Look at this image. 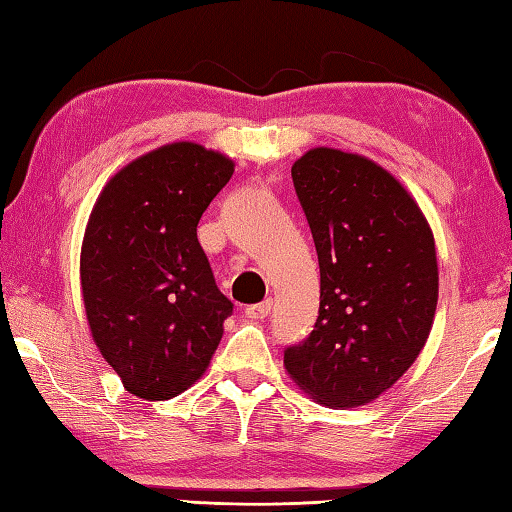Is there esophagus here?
Instances as JSON below:
<instances>
[{
  "label": "esophagus",
  "mask_w": 512,
  "mask_h": 512,
  "mask_svg": "<svg viewBox=\"0 0 512 512\" xmlns=\"http://www.w3.org/2000/svg\"><path fill=\"white\" fill-rule=\"evenodd\" d=\"M270 310H273V302H270V299H264V302L248 306L246 308V315L250 319H266L270 315Z\"/></svg>",
  "instance_id": "esophagus-1"
}]
</instances>
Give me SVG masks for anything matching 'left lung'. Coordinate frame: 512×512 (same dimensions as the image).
<instances>
[{
    "label": "left lung",
    "instance_id": "obj_1",
    "mask_svg": "<svg viewBox=\"0 0 512 512\" xmlns=\"http://www.w3.org/2000/svg\"><path fill=\"white\" fill-rule=\"evenodd\" d=\"M319 259V315L290 346V379L330 408L366 406L422 353L433 328L435 237L399 179L373 159L317 146L293 164Z\"/></svg>",
    "mask_w": 512,
    "mask_h": 512
}]
</instances>
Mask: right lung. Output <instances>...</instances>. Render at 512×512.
<instances>
[{"label": "right lung", "mask_w": 512, "mask_h": 512, "mask_svg": "<svg viewBox=\"0 0 512 512\" xmlns=\"http://www.w3.org/2000/svg\"><path fill=\"white\" fill-rule=\"evenodd\" d=\"M233 159L195 142L159 146L108 179L88 217L79 277L90 335L130 395L173 399L206 373L233 304L197 224Z\"/></svg>", "instance_id": "1"}]
</instances>
